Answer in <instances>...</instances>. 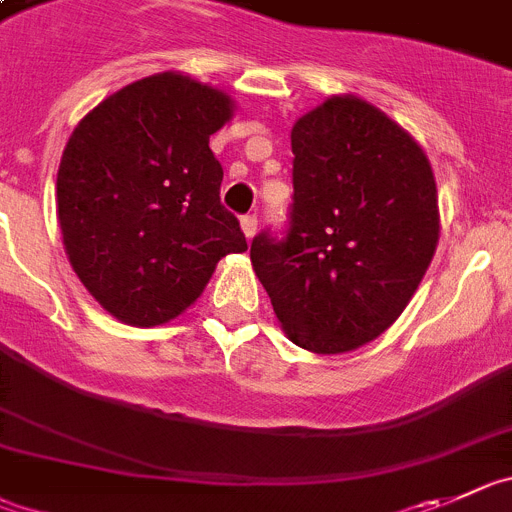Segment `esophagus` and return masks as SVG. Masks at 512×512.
<instances>
[{
	"mask_svg": "<svg viewBox=\"0 0 512 512\" xmlns=\"http://www.w3.org/2000/svg\"><path fill=\"white\" fill-rule=\"evenodd\" d=\"M240 227H242V232H245L247 240H252V237H255V232H257V217H255V214H247V217H242Z\"/></svg>",
	"mask_w": 512,
	"mask_h": 512,
	"instance_id": "obj_1",
	"label": "esophagus"
}]
</instances>
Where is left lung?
<instances>
[{
    "label": "left lung",
    "mask_w": 512,
    "mask_h": 512,
    "mask_svg": "<svg viewBox=\"0 0 512 512\" xmlns=\"http://www.w3.org/2000/svg\"><path fill=\"white\" fill-rule=\"evenodd\" d=\"M283 242L250 247L285 336L321 356L356 351L407 308L439 242L434 171L409 131L358 95L300 116Z\"/></svg>",
    "instance_id": "1"
}]
</instances>
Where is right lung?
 Returning a JSON list of instances; mask_svg holds the SVG:
<instances>
[{"label":"right lung","mask_w":512,"mask_h":512,"mask_svg":"<svg viewBox=\"0 0 512 512\" xmlns=\"http://www.w3.org/2000/svg\"><path fill=\"white\" fill-rule=\"evenodd\" d=\"M234 100L184 73L136 80L75 126L57 169V222L75 275L121 323L151 328L184 313L214 267L245 252L219 202L209 136Z\"/></svg>","instance_id":"obj_1"}]
</instances>
